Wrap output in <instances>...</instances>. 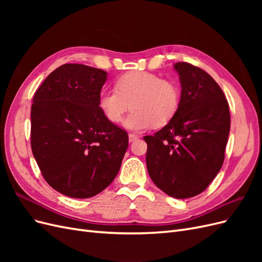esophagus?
Listing matches in <instances>:
<instances>
[{
	"label": "esophagus",
	"instance_id": "34e87169",
	"mask_svg": "<svg viewBox=\"0 0 262 262\" xmlns=\"http://www.w3.org/2000/svg\"><path fill=\"white\" fill-rule=\"evenodd\" d=\"M139 139V136H137V134L134 133H129V142H133Z\"/></svg>",
	"mask_w": 262,
	"mask_h": 262
}]
</instances>
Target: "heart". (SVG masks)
<instances>
[{"label": "heart", "mask_w": 262, "mask_h": 262, "mask_svg": "<svg viewBox=\"0 0 262 262\" xmlns=\"http://www.w3.org/2000/svg\"><path fill=\"white\" fill-rule=\"evenodd\" d=\"M115 90H104L98 96V108L108 121L118 123L133 108L123 125L133 131L167 124L177 114L181 93L179 86L145 71L120 76Z\"/></svg>", "instance_id": "1"}]
</instances>
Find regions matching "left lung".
Wrapping results in <instances>:
<instances>
[{
    "label": "left lung",
    "mask_w": 262,
    "mask_h": 262,
    "mask_svg": "<svg viewBox=\"0 0 262 262\" xmlns=\"http://www.w3.org/2000/svg\"><path fill=\"white\" fill-rule=\"evenodd\" d=\"M173 68L181 85L178 112L163 129L143 139L150 179L168 195L187 199L204 191L223 165L231 115L211 75L187 62Z\"/></svg>",
    "instance_id": "1"
}]
</instances>
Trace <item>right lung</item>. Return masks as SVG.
<instances>
[{
    "label": "right lung",
    "instance_id": "1",
    "mask_svg": "<svg viewBox=\"0 0 262 262\" xmlns=\"http://www.w3.org/2000/svg\"><path fill=\"white\" fill-rule=\"evenodd\" d=\"M107 72L76 63L55 69L36 91L30 144L45 180L60 193L87 199L120 169L128 133L98 108Z\"/></svg>",
    "mask_w": 262,
    "mask_h": 262
}]
</instances>
